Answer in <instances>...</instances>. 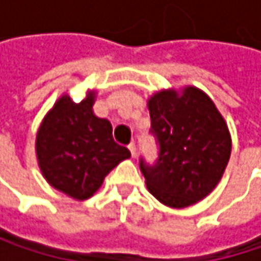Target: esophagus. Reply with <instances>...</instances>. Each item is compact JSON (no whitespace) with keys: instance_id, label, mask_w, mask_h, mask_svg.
<instances>
[{"instance_id":"34e87169","label":"esophagus","mask_w":261,"mask_h":261,"mask_svg":"<svg viewBox=\"0 0 261 261\" xmlns=\"http://www.w3.org/2000/svg\"><path fill=\"white\" fill-rule=\"evenodd\" d=\"M128 149H130L131 155L134 157V155H136V151H137V148H136V143H134V142H131L130 145H128Z\"/></svg>"}]
</instances>
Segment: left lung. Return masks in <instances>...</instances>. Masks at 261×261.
Segmentation results:
<instances>
[{
    "label": "left lung",
    "mask_w": 261,
    "mask_h": 261,
    "mask_svg": "<svg viewBox=\"0 0 261 261\" xmlns=\"http://www.w3.org/2000/svg\"><path fill=\"white\" fill-rule=\"evenodd\" d=\"M154 165L140 159L146 187L165 205L182 208L205 198L219 182L231 154L228 127L213 101L196 87L162 90L148 101Z\"/></svg>",
    "instance_id": "left-lung-1"
}]
</instances>
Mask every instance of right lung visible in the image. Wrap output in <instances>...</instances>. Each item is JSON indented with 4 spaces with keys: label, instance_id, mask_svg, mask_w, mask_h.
Wrapping results in <instances>:
<instances>
[{
    "label": "right lung",
    "instance_id": "1",
    "mask_svg": "<svg viewBox=\"0 0 261 261\" xmlns=\"http://www.w3.org/2000/svg\"><path fill=\"white\" fill-rule=\"evenodd\" d=\"M95 92L81 102L63 95L43 118L36 136L42 175L74 199L90 198L106 175L131 154L113 140L112 124L95 116Z\"/></svg>",
    "mask_w": 261,
    "mask_h": 261
}]
</instances>
